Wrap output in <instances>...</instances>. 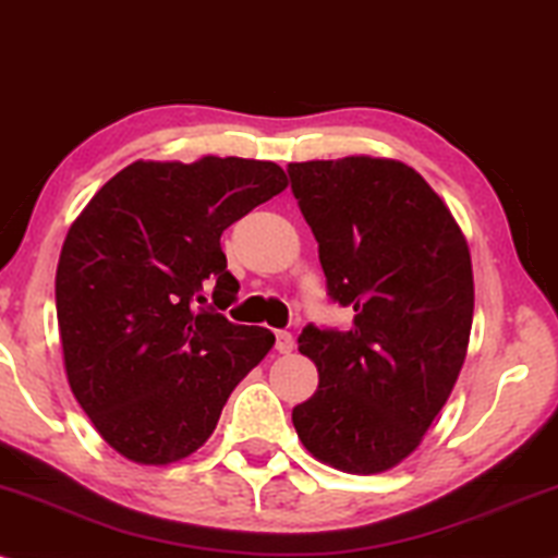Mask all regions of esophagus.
Listing matches in <instances>:
<instances>
[{
	"label": "esophagus",
	"instance_id": "obj_1",
	"mask_svg": "<svg viewBox=\"0 0 558 558\" xmlns=\"http://www.w3.org/2000/svg\"><path fill=\"white\" fill-rule=\"evenodd\" d=\"M293 345H296V340H293L291 332H275V348H278V353H291Z\"/></svg>",
	"mask_w": 558,
	"mask_h": 558
}]
</instances>
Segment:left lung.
Wrapping results in <instances>:
<instances>
[{
	"mask_svg": "<svg viewBox=\"0 0 558 558\" xmlns=\"http://www.w3.org/2000/svg\"><path fill=\"white\" fill-rule=\"evenodd\" d=\"M319 244L327 296L353 308L348 330L306 325L299 351L319 387L293 408L314 458L381 473L421 445L462 368L473 325L465 236L439 194L389 158L288 163Z\"/></svg>",
	"mask_w": 558,
	"mask_h": 558,
	"instance_id": "8db88e82",
	"label": "left lung"
}]
</instances>
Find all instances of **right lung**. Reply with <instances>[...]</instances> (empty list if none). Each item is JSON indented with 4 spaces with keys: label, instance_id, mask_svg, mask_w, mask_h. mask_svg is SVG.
Masks as SVG:
<instances>
[{
    "label": "right lung",
    "instance_id": "add662e5",
    "mask_svg": "<svg viewBox=\"0 0 558 558\" xmlns=\"http://www.w3.org/2000/svg\"><path fill=\"white\" fill-rule=\"evenodd\" d=\"M286 186L270 160H134L72 223L57 267L66 379L126 460L190 458L272 348L270 330L220 314L239 293L220 236Z\"/></svg>",
    "mask_w": 558,
    "mask_h": 558
}]
</instances>
